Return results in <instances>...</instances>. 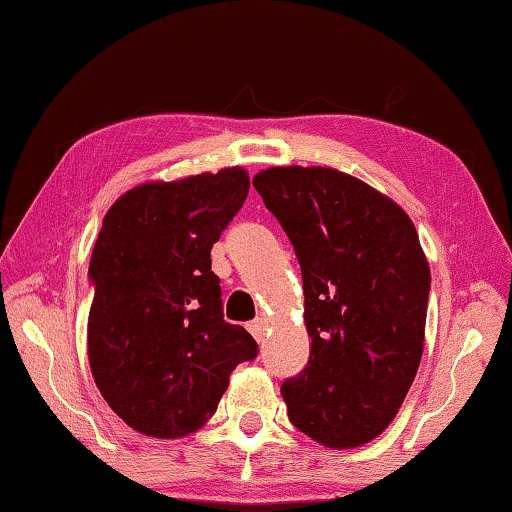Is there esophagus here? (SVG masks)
<instances>
[{
	"instance_id": "obj_1",
	"label": "esophagus",
	"mask_w": 512,
	"mask_h": 512,
	"mask_svg": "<svg viewBox=\"0 0 512 512\" xmlns=\"http://www.w3.org/2000/svg\"><path fill=\"white\" fill-rule=\"evenodd\" d=\"M248 332L255 336V341H262L264 339V332H266V323L262 318H257V320H253V323L248 325Z\"/></svg>"
}]
</instances>
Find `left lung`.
Instances as JSON below:
<instances>
[{
	"instance_id": "obj_1",
	"label": "left lung",
	"mask_w": 512,
	"mask_h": 512,
	"mask_svg": "<svg viewBox=\"0 0 512 512\" xmlns=\"http://www.w3.org/2000/svg\"><path fill=\"white\" fill-rule=\"evenodd\" d=\"M253 185L302 271L309 363L282 384L293 427L332 449L375 440L400 411L424 350L431 287L400 205L332 167H271Z\"/></svg>"
}]
</instances>
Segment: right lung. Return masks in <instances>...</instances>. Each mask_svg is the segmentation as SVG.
Here are the masks:
<instances>
[{"mask_svg":"<svg viewBox=\"0 0 512 512\" xmlns=\"http://www.w3.org/2000/svg\"><path fill=\"white\" fill-rule=\"evenodd\" d=\"M248 189L241 167L151 180L103 216L90 259L88 359L103 400L144 436L201 429L232 370L257 357L253 336L223 320L210 259Z\"/></svg>","mask_w":512,"mask_h":512,"instance_id":"right-lung-1","label":"right lung"}]
</instances>
